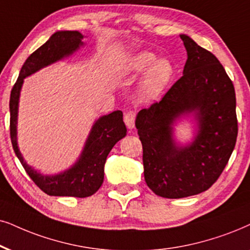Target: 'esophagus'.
Segmentation results:
<instances>
[{"label": "esophagus", "instance_id": "obj_1", "mask_svg": "<svg viewBox=\"0 0 250 250\" xmlns=\"http://www.w3.org/2000/svg\"><path fill=\"white\" fill-rule=\"evenodd\" d=\"M135 120H136V112L135 110H128L125 113V122L129 129L135 127Z\"/></svg>", "mask_w": 250, "mask_h": 250}]
</instances>
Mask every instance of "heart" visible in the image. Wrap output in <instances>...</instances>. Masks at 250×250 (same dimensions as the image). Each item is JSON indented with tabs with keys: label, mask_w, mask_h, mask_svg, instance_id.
<instances>
[{
	"label": "heart",
	"mask_w": 250,
	"mask_h": 250,
	"mask_svg": "<svg viewBox=\"0 0 250 250\" xmlns=\"http://www.w3.org/2000/svg\"><path fill=\"white\" fill-rule=\"evenodd\" d=\"M150 66L151 68L142 82V93L146 99L157 97L168 84L174 71L172 62L167 59L157 61V55L148 50L132 54L125 62L127 71L134 74H141Z\"/></svg>",
	"instance_id": "1"
}]
</instances>
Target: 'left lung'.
<instances>
[{
  "label": "left lung",
  "instance_id": "left-lung-1",
  "mask_svg": "<svg viewBox=\"0 0 250 250\" xmlns=\"http://www.w3.org/2000/svg\"><path fill=\"white\" fill-rule=\"evenodd\" d=\"M183 76L159 103L142 109L136 128L143 146L144 179L154 194L182 198L208 190L234 150L238 136L234 85L216 56L186 34ZM194 113L199 132L192 144L179 147L172 123Z\"/></svg>",
  "mask_w": 250,
  "mask_h": 250
}]
</instances>
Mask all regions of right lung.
<instances>
[{"label":"right lung","mask_w":250,"mask_h":250,"mask_svg":"<svg viewBox=\"0 0 250 250\" xmlns=\"http://www.w3.org/2000/svg\"><path fill=\"white\" fill-rule=\"evenodd\" d=\"M78 31H59L28 56L10 94V138L16 156L33 182L50 196L88 197L93 195L104 181V166L113 146L127 135L121 110L99 118L93 125L80 159L70 168L56 175H42L24 162L17 145V114L20 93L24 78L59 60L71 55L82 42Z\"/></svg>","instance_id":"obj_1"}]
</instances>
